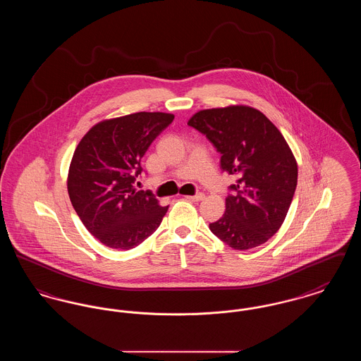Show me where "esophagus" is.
I'll list each match as a JSON object with an SVG mask.
<instances>
[{"label":"esophagus","instance_id":"34e87169","mask_svg":"<svg viewBox=\"0 0 361 361\" xmlns=\"http://www.w3.org/2000/svg\"><path fill=\"white\" fill-rule=\"evenodd\" d=\"M188 200H192V202H202L206 196H204V193H196V195H193V196H185Z\"/></svg>","mask_w":361,"mask_h":361}]
</instances>
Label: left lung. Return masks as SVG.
I'll return each mask as SVG.
<instances>
[{
    "instance_id": "1",
    "label": "left lung",
    "mask_w": 361,
    "mask_h": 361,
    "mask_svg": "<svg viewBox=\"0 0 361 361\" xmlns=\"http://www.w3.org/2000/svg\"><path fill=\"white\" fill-rule=\"evenodd\" d=\"M188 126L206 135L221 168L238 180L230 185L224 216L209 230L235 250L259 246L275 235L291 206L298 165L275 124L246 105L204 109Z\"/></svg>"
}]
</instances>
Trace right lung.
Returning <instances> with one entry per match:
<instances>
[{
  "label": "right lung",
  "instance_id": "obj_1",
  "mask_svg": "<svg viewBox=\"0 0 361 361\" xmlns=\"http://www.w3.org/2000/svg\"><path fill=\"white\" fill-rule=\"evenodd\" d=\"M172 114L137 112L93 126L70 164V202L87 231L108 247L128 250L152 235L168 207L152 190H137L140 159Z\"/></svg>",
  "mask_w": 361,
  "mask_h": 361
}]
</instances>
